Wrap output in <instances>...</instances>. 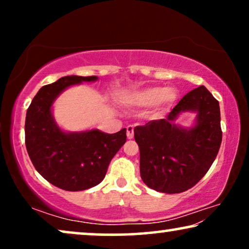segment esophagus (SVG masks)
<instances>
[{
    "label": "esophagus",
    "mask_w": 249,
    "mask_h": 249,
    "mask_svg": "<svg viewBox=\"0 0 249 249\" xmlns=\"http://www.w3.org/2000/svg\"><path fill=\"white\" fill-rule=\"evenodd\" d=\"M127 137L128 139L134 138V127L132 125H128L127 127Z\"/></svg>",
    "instance_id": "obj_1"
}]
</instances>
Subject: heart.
<instances>
[{"label":"heart","mask_w":249,"mask_h":249,"mask_svg":"<svg viewBox=\"0 0 249 249\" xmlns=\"http://www.w3.org/2000/svg\"><path fill=\"white\" fill-rule=\"evenodd\" d=\"M177 97H178V94L173 88L154 86L132 91L125 96L124 102L131 107H147L156 105L160 108H164L171 105L177 100Z\"/></svg>","instance_id":"obj_1"}]
</instances>
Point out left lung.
<instances>
[{"mask_svg":"<svg viewBox=\"0 0 249 249\" xmlns=\"http://www.w3.org/2000/svg\"><path fill=\"white\" fill-rule=\"evenodd\" d=\"M185 111L196 113V124L190 128L175 124ZM220 122L219 102L205 86H199L186 94L165 119L135 127L145 185L165 194H179L195 186L219 153Z\"/></svg>","mask_w":249,"mask_h":249,"instance_id":"8db88e82","label":"left lung"}]
</instances>
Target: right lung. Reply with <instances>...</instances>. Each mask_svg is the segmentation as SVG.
<instances>
[{"mask_svg":"<svg viewBox=\"0 0 249 249\" xmlns=\"http://www.w3.org/2000/svg\"><path fill=\"white\" fill-rule=\"evenodd\" d=\"M96 76H66L43 86L26 114V147L34 166L50 183L68 192L96 186L107 175L111 160L127 141L125 128L115 134L98 129L63 131L53 118L52 105L68 87L93 83Z\"/></svg>","mask_w":249,"mask_h":249,"instance_id":"right-lung-1","label":"right lung"}]
</instances>
